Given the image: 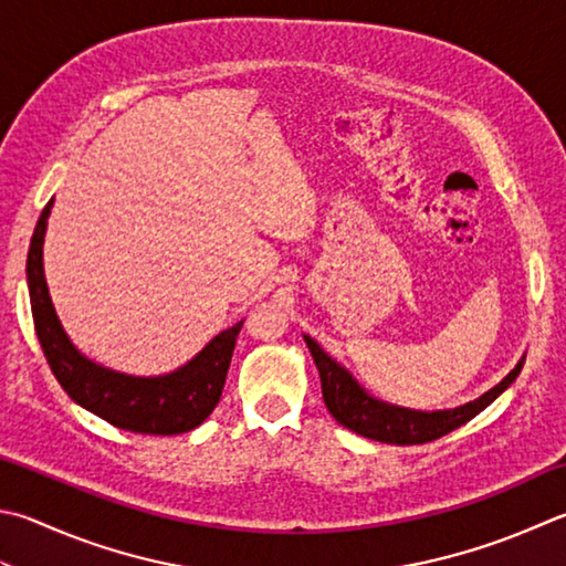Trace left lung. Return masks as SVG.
<instances>
[{"instance_id": "obj_1", "label": "left lung", "mask_w": 566, "mask_h": 566, "mask_svg": "<svg viewBox=\"0 0 566 566\" xmlns=\"http://www.w3.org/2000/svg\"><path fill=\"white\" fill-rule=\"evenodd\" d=\"M307 349L315 359V367L319 371V381H323V399L327 411L335 416L337 423L345 429L355 431L365 439L394 443V446H416L429 443L441 439V436L451 433L458 426H463L490 407L500 394H503L510 384L520 375L525 357H522L510 375L488 389L481 397L463 403L455 409H439V411H419L409 407H399V403L381 401L361 387V384L352 377V371L339 365L327 352L319 347L311 335H303Z\"/></svg>"}]
</instances>
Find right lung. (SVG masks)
I'll return each mask as SVG.
<instances>
[{
  "instance_id": "1",
  "label": "right lung",
  "mask_w": 566,
  "mask_h": 566,
  "mask_svg": "<svg viewBox=\"0 0 566 566\" xmlns=\"http://www.w3.org/2000/svg\"><path fill=\"white\" fill-rule=\"evenodd\" d=\"M53 199L41 211L27 259L31 315L41 349L69 397L117 429L175 436L197 429L219 403L243 319L221 329L195 357L167 375L137 377L101 365L71 343L53 311L44 275V239Z\"/></svg>"
}]
</instances>
